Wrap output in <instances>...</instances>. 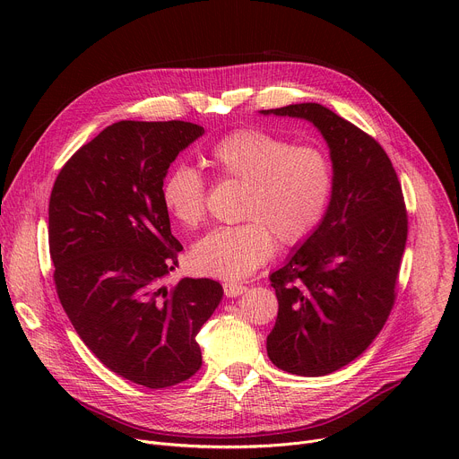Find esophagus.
<instances>
[{
    "mask_svg": "<svg viewBox=\"0 0 459 459\" xmlns=\"http://www.w3.org/2000/svg\"><path fill=\"white\" fill-rule=\"evenodd\" d=\"M245 290H247V287L241 285V283H234V281H225V283H223V292H225L227 298H238V296H241Z\"/></svg>",
    "mask_w": 459,
    "mask_h": 459,
    "instance_id": "esophagus-1",
    "label": "esophagus"
}]
</instances>
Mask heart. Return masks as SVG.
Masks as SVG:
<instances>
[{"mask_svg":"<svg viewBox=\"0 0 459 459\" xmlns=\"http://www.w3.org/2000/svg\"><path fill=\"white\" fill-rule=\"evenodd\" d=\"M221 179L243 183L239 220L195 241L190 265L198 274L243 280L269 261L274 238L298 245L321 223L334 190V161L314 143L292 140L264 128H236L221 136L207 154ZM161 204L185 229H195L207 212L205 178L186 163L163 178Z\"/></svg>","mask_w":459,"mask_h":459,"instance_id":"1","label":"heart"}]
</instances>
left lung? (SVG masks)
<instances>
[{
    "label": "left lung",
    "instance_id": "1",
    "mask_svg": "<svg viewBox=\"0 0 459 459\" xmlns=\"http://www.w3.org/2000/svg\"><path fill=\"white\" fill-rule=\"evenodd\" d=\"M261 114L310 121L334 161V190L321 223L271 274L280 307L267 336L278 368L326 376L367 351L394 307L409 232L402 183L372 136L319 103Z\"/></svg>",
    "mask_w": 459,
    "mask_h": 459
}]
</instances>
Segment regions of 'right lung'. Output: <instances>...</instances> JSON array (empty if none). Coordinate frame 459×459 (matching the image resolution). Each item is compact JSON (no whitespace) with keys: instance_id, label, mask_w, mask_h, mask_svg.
Here are the masks:
<instances>
[{"instance_id":"obj_1","label":"right lung","mask_w":459,"mask_h":459,"mask_svg":"<svg viewBox=\"0 0 459 459\" xmlns=\"http://www.w3.org/2000/svg\"><path fill=\"white\" fill-rule=\"evenodd\" d=\"M205 128L117 121L59 170L48 202L57 298L92 354L117 376L167 388L202 367L195 336L221 301L209 278L161 287L178 267L161 181Z\"/></svg>"}]
</instances>
